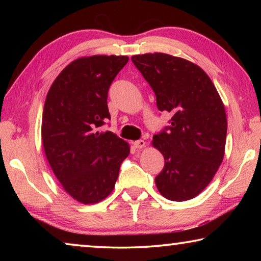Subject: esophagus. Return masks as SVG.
<instances>
[{
    "instance_id": "obj_1",
    "label": "esophagus",
    "mask_w": 261,
    "mask_h": 261,
    "mask_svg": "<svg viewBox=\"0 0 261 261\" xmlns=\"http://www.w3.org/2000/svg\"><path fill=\"white\" fill-rule=\"evenodd\" d=\"M134 147H136V148H143V147H145V141L144 140H136V141H134Z\"/></svg>"
}]
</instances>
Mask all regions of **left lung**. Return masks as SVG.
<instances>
[{
	"mask_svg": "<svg viewBox=\"0 0 261 261\" xmlns=\"http://www.w3.org/2000/svg\"><path fill=\"white\" fill-rule=\"evenodd\" d=\"M131 60L155 93L158 109L171 115L170 125L152 141L165 158L156 188L169 200L192 199L223 160L227 116L222 100L211 78L192 62L163 53Z\"/></svg>",
	"mask_w": 261,
	"mask_h": 261,
	"instance_id": "8db88e82",
	"label": "left lung"
}]
</instances>
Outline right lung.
<instances>
[{
	"label": "right lung",
	"mask_w": 261,
	"mask_h": 261,
	"mask_svg": "<svg viewBox=\"0 0 261 261\" xmlns=\"http://www.w3.org/2000/svg\"><path fill=\"white\" fill-rule=\"evenodd\" d=\"M127 56L94 55L70 63L53 83L42 113L43 149L73 199L95 204L115 188L129 144L98 129L110 120L107 98Z\"/></svg>",
	"instance_id": "add662e5"
}]
</instances>
